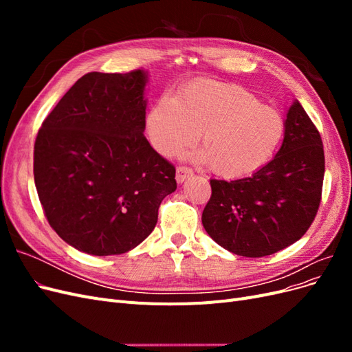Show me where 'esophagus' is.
Instances as JSON below:
<instances>
[{"mask_svg": "<svg viewBox=\"0 0 352 352\" xmlns=\"http://www.w3.org/2000/svg\"><path fill=\"white\" fill-rule=\"evenodd\" d=\"M190 176H192V170H190L189 167H185V166L177 167V170H176V180H177V184H184L185 180H186L188 177H190Z\"/></svg>", "mask_w": 352, "mask_h": 352, "instance_id": "esophagus-1", "label": "esophagus"}]
</instances>
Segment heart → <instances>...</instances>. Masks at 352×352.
Segmentation results:
<instances>
[{
	"instance_id": "obj_1",
	"label": "heart",
	"mask_w": 352,
	"mask_h": 352,
	"mask_svg": "<svg viewBox=\"0 0 352 352\" xmlns=\"http://www.w3.org/2000/svg\"><path fill=\"white\" fill-rule=\"evenodd\" d=\"M145 135L164 157L194 144L201 133V162L212 173L239 179L257 173L285 136L282 114L235 83L201 79L158 97L144 119Z\"/></svg>"
}]
</instances>
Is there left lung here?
Returning a JSON list of instances; mask_svg holds the SVG:
<instances>
[{
	"label": "left lung",
	"mask_w": 352,
	"mask_h": 352,
	"mask_svg": "<svg viewBox=\"0 0 352 352\" xmlns=\"http://www.w3.org/2000/svg\"><path fill=\"white\" fill-rule=\"evenodd\" d=\"M324 176L322 138L298 100L285 116L280 150L257 173L211 179L202 226L221 248L265 257L301 239L320 206Z\"/></svg>",
	"instance_id": "8db88e82"
}]
</instances>
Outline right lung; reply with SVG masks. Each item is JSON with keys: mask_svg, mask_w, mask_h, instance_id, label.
I'll use <instances>...</instances> for the list:
<instances>
[{"mask_svg": "<svg viewBox=\"0 0 352 352\" xmlns=\"http://www.w3.org/2000/svg\"><path fill=\"white\" fill-rule=\"evenodd\" d=\"M148 72L82 76L42 123L35 186L51 228L73 248L119 255L150 236L176 170L146 141Z\"/></svg>", "mask_w": 352, "mask_h": 352, "instance_id": "obj_1", "label": "right lung"}]
</instances>
